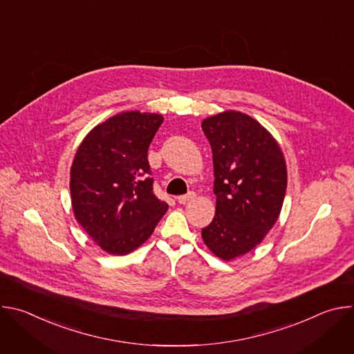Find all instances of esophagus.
I'll use <instances>...</instances> for the list:
<instances>
[{
  "label": "esophagus",
  "instance_id": "esophagus-1",
  "mask_svg": "<svg viewBox=\"0 0 354 354\" xmlns=\"http://www.w3.org/2000/svg\"><path fill=\"white\" fill-rule=\"evenodd\" d=\"M196 197V193L194 192H189L187 194H182V196H179L176 200H178V203H180V205H186L187 201H190L192 198H194Z\"/></svg>",
  "mask_w": 354,
  "mask_h": 354
}]
</instances>
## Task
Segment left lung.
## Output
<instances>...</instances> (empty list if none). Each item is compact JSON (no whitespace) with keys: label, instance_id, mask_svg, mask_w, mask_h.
<instances>
[{"label":"left lung","instance_id":"left-lung-1","mask_svg":"<svg viewBox=\"0 0 354 354\" xmlns=\"http://www.w3.org/2000/svg\"><path fill=\"white\" fill-rule=\"evenodd\" d=\"M213 153L216 214L201 230L223 261L262 242L281 212L287 168L274 137L250 116L227 111L201 122Z\"/></svg>","mask_w":354,"mask_h":354}]
</instances>
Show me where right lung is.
Here are the masks:
<instances>
[{"label": "right lung", "mask_w": 354, "mask_h": 354, "mask_svg": "<svg viewBox=\"0 0 354 354\" xmlns=\"http://www.w3.org/2000/svg\"><path fill=\"white\" fill-rule=\"evenodd\" d=\"M157 113L123 112L95 126L71 167V205L86 234L108 254L127 255L168 210L153 192L148 147L162 124Z\"/></svg>", "instance_id": "add662e5"}]
</instances>
